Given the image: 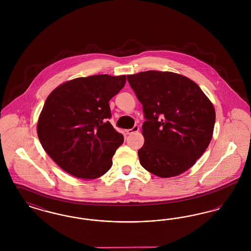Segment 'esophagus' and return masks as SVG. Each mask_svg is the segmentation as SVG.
Wrapping results in <instances>:
<instances>
[{
    "instance_id": "34e87169",
    "label": "esophagus",
    "mask_w": 251,
    "mask_h": 251,
    "mask_svg": "<svg viewBox=\"0 0 251 251\" xmlns=\"http://www.w3.org/2000/svg\"><path fill=\"white\" fill-rule=\"evenodd\" d=\"M138 131H139V127H138L137 125H134L131 129H128V130H126V133H127V134H131V133H133V132H137Z\"/></svg>"
}]
</instances>
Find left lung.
<instances>
[{
  "instance_id": "1",
  "label": "left lung",
  "mask_w": 251,
  "mask_h": 251,
  "mask_svg": "<svg viewBox=\"0 0 251 251\" xmlns=\"http://www.w3.org/2000/svg\"><path fill=\"white\" fill-rule=\"evenodd\" d=\"M143 106L145 142L141 166L161 178L175 177L194 166L213 137L215 111L201 87L170 72L127 75Z\"/></svg>"
}]
</instances>
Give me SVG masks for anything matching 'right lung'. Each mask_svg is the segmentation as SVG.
<instances>
[{
	"label": "right lung",
	"mask_w": 251,
	"mask_h": 251,
	"mask_svg": "<svg viewBox=\"0 0 251 251\" xmlns=\"http://www.w3.org/2000/svg\"><path fill=\"white\" fill-rule=\"evenodd\" d=\"M125 83V75L81 77L60 84L48 96L37 135L48 155L69 174L96 179L112 167L124 137L108 121L109 100Z\"/></svg>",
	"instance_id": "obj_1"
}]
</instances>
